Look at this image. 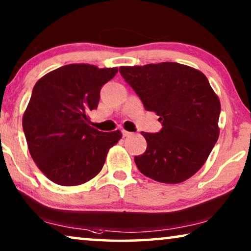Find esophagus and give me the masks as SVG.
<instances>
[{"label": "esophagus", "instance_id": "obj_1", "mask_svg": "<svg viewBox=\"0 0 251 251\" xmlns=\"http://www.w3.org/2000/svg\"><path fill=\"white\" fill-rule=\"evenodd\" d=\"M122 135H123V137H126V136H128V135H130V133L128 132V130L122 129Z\"/></svg>", "mask_w": 251, "mask_h": 251}]
</instances>
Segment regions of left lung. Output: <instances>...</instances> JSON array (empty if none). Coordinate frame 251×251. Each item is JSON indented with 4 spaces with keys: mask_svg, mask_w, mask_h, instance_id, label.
<instances>
[{
    "mask_svg": "<svg viewBox=\"0 0 251 251\" xmlns=\"http://www.w3.org/2000/svg\"><path fill=\"white\" fill-rule=\"evenodd\" d=\"M119 73L161 129L141 134L147 150L134 160L143 175L176 184L195 175L217 142L221 103L207 77L177 62L121 67Z\"/></svg>",
    "mask_w": 251,
    "mask_h": 251,
    "instance_id": "1",
    "label": "left lung"
}]
</instances>
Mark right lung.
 I'll use <instances>...</instances> for the list:
<instances>
[{
  "mask_svg": "<svg viewBox=\"0 0 251 251\" xmlns=\"http://www.w3.org/2000/svg\"><path fill=\"white\" fill-rule=\"evenodd\" d=\"M117 68L76 63L49 73L35 84L23 118L30 156L55 184H83L103 167L121 130L100 132L87 117L98 108L102 86Z\"/></svg>",
  "mask_w": 251,
  "mask_h": 251,
  "instance_id": "add662e5",
  "label": "right lung"
}]
</instances>
